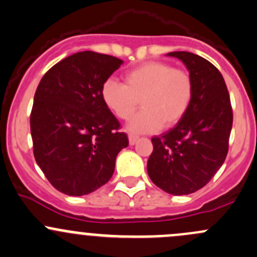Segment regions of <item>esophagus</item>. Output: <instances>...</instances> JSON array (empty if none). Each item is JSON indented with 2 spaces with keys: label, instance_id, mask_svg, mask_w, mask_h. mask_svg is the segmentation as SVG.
I'll use <instances>...</instances> for the list:
<instances>
[{
  "label": "esophagus",
  "instance_id": "obj_1",
  "mask_svg": "<svg viewBox=\"0 0 257 257\" xmlns=\"http://www.w3.org/2000/svg\"><path fill=\"white\" fill-rule=\"evenodd\" d=\"M128 141L130 145H135L139 141V136H135V135H128Z\"/></svg>",
  "mask_w": 257,
  "mask_h": 257
}]
</instances>
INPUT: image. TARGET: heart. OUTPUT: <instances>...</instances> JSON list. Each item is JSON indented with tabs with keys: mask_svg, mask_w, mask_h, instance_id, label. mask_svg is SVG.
<instances>
[{
	"mask_svg": "<svg viewBox=\"0 0 257 257\" xmlns=\"http://www.w3.org/2000/svg\"><path fill=\"white\" fill-rule=\"evenodd\" d=\"M123 84L107 79L100 89L105 106L120 120H130V130L148 134L181 122L192 104L194 83L187 70L165 62H146L126 71Z\"/></svg>",
	"mask_w": 257,
	"mask_h": 257,
	"instance_id": "b5f03b06",
	"label": "heart"
}]
</instances>
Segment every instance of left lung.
<instances>
[{"mask_svg":"<svg viewBox=\"0 0 257 257\" xmlns=\"http://www.w3.org/2000/svg\"><path fill=\"white\" fill-rule=\"evenodd\" d=\"M168 55L186 64L194 83V95L181 122L152 137L147 172L161 189L183 195L209 183L225 161L232 109L223 75L210 62L189 52Z\"/></svg>","mask_w":257,"mask_h":257,"instance_id":"obj_1","label":"left lung"}]
</instances>
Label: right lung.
<instances>
[{
    "label": "right lung",
    "instance_id": "add662e5",
    "mask_svg": "<svg viewBox=\"0 0 257 257\" xmlns=\"http://www.w3.org/2000/svg\"><path fill=\"white\" fill-rule=\"evenodd\" d=\"M122 60L91 50L53 65L34 94L31 134L37 165L55 189L85 195L110 181L127 135L100 89Z\"/></svg>",
    "mask_w": 257,
    "mask_h": 257
}]
</instances>
